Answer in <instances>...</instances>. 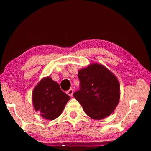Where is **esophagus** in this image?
Here are the masks:
<instances>
[{
    "mask_svg": "<svg viewBox=\"0 0 151 151\" xmlns=\"http://www.w3.org/2000/svg\"><path fill=\"white\" fill-rule=\"evenodd\" d=\"M66 93H67V94L68 96H70V97L73 96V88H70L68 90L67 92H66Z\"/></svg>",
    "mask_w": 151,
    "mask_h": 151,
    "instance_id": "34e87169",
    "label": "esophagus"
}]
</instances>
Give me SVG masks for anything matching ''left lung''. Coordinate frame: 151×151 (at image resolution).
<instances>
[{
	"label": "left lung",
	"instance_id": "obj_1",
	"mask_svg": "<svg viewBox=\"0 0 151 151\" xmlns=\"http://www.w3.org/2000/svg\"><path fill=\"white\" fill-rule=\"evenodd\" d=\"M80 90L73 96L85 113L94 120H101L112 113L118 105L121 92L118 78L106 66L91 63L78 70Z\"/></svg>",
	"mask_w": 151,
	"mask_h": 151
}]
</instances>
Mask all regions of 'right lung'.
I'll list each match as a JSON object with an SVG mask.
<instances>
[{"mask_svg":"<svg viewBox=\"0 0 151 151\" xmlns=\"http://www.w3.org/2000/svg\"><path fill=\"white\" fill-rule=\"evenodd\" d=\"M70 97L49 76L42 78L35 86L32 102L36 112L45 119L52 121L59 116Z\"/></svg>","mask_w":151,"mask_h":151,"instance_id":"1","label":"right lung"}]
</instances>
